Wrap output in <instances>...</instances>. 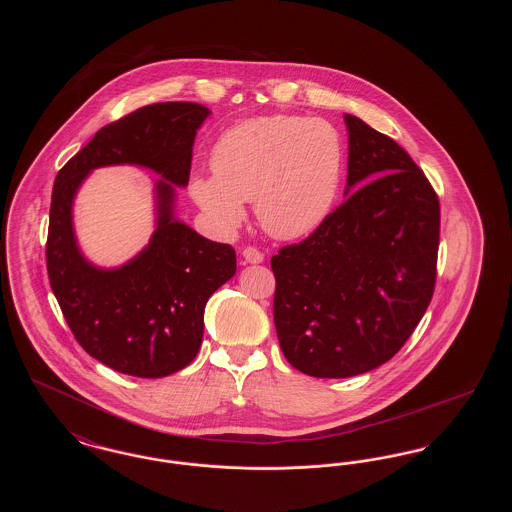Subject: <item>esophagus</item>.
Here are the masks:
<instances>
[{
  "label": "esophagus",
  "mask_w": 512,
  "mask_h": 512,
  "mask_svg": "<svg viewBox=\"0 0 512 512\" xmlns=\"http://www.w3.org/2000/svg\"><path fill=\"white\" fill-rule=\"evenodd\" d=\"M245 263H253V265H257V263H263L265 261V255L257 249V247H245L244 253Z\"/></svg>",
  "instance_id": "esophagus-1"
}]
</instances>
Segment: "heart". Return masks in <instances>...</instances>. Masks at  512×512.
<instances>
[{
    "mask_svg": "<svg viewBox=\"0 0 512 512\" xmlns=\"http://www.w3.org/2000/svg\"><path fill=\"white\" fill-rule=\"evenodd\" d=\"M213 174L190 186L195 203L224 230L240 226L255 201L261 226L278 240L317 230L334 207L343 142L332 122L263 115L226 128L211 151Z\"/></svg>",
    "mask_w": 512,
    "mask_h": 512,
    "instance_id": "obj_1",
    "label": "heart"
}]
</instances>
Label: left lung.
Listing matches in <instances>:
<instances>
[{"mask_svg":"<svg viewBox=\"0 0 512 512\" xmlns=\"http://www.w3.org/2000/svg\"><path fill=\"white\" fill-rule=\"evenodd\" d=\"M343 119L349 197L309 238L270 259L282 353L315 378H349L390 361L426 313L438 274L432 184L390 136Z\"/></svg>","mask_w":512,"mask_h":512,"instance_id":"left-lung-1","label":"left lung"}]
</instances>
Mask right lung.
<instances>
[{
	"label": "right lung",
	"mask_w": 512,
	"mask_h": 512,
	"mask_svg": "<svg viewBox=\"0 0 512 512\" xmlns=\"http://www.w3.org/2000/svg\"><path fill=\"white\" fill-rule=\"evenodd\" d=\"M199 103L140 107L96 132L57 172L46 263L51 290L82 349L117 372L163 378L194 361L207 299L236 272V251L174 219V186H186L195 132L209 117ZM140 164L161 173L158 228L147 249L119 269L90 266L75 245L72 199L87 172Z\"/></svg>",
	"instance_id": "add662e5"
}]
</instances>
